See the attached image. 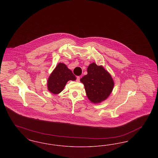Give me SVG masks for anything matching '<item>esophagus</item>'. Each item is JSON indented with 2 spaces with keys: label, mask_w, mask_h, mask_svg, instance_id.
I'll list each match as a JSON object with an SVG mask.
<instances>
[{
  "label": "esophagus",
  "mask_w": 158,
  "mask_h": 158,
  "mask_svg": "<svg viewBox=\"0 0 158 158\" xmlns=\"http://www.w3.org/2000/svg\"><path fill=\"white\" fill-rule=\"evenodd\" d=\"M80 79H81V77H80L79 76H77V77H76V81H77V82H80Z\"/></svg>",
  "instance_id": "34e87169"
}]
</instances>
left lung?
<instances>
[{"label": "left lung", "instance_id": "obj_1", "mask_svg": "<svg viewBox=\"0 0 158 158\" xmlns=\"http://www.w3.org/2000/svg\"><path fill=\"white\" fill-rule=\"evenodd\" d=\"M88 74L81 79L86 95L91 102L99 103L108 97L113 90L114 81L110 74L102 66L91 63Z\"/></svg>", "mask_w": 158, "mask_h": 158}]
</instances>
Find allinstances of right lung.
<instances>
[{
	"label": "right lung",
	"instance_id": "obj_1",
	"mask_svg": "<svg viewBox=\"0 0 158 158\" xmlns=\"http://www.w3.org/2000/svg\"><path fill=\"white\" fill-rule=\"evenodd\" d=\"M75 81L76 76L63 63H59L50 75L48 82V89L54 94H58L64 89L69 81Z\"/></svg>",
	"mask_w": 158,
	"mask_h": 158
}]
</instances>
